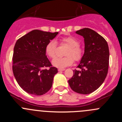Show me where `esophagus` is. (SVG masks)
I'll return each mask as SVG.
<instances>
[{"label":"esophagus","instance_id":"obj_1","mask_svg":"<svg viewBox=\"0 0 122 122\" xmlns=\"http://www.w3.org/2000/svg\"><path fill=\"white\" fill-rule=\"evenodd\" d=\"M65 70V69H64V68H59L58 69V71H63Z\"/></svg>","mask_w":122,"mask_h":122}]
</instances>
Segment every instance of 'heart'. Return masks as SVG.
<instances>
[{
  "mask_svg": "<svg viewBox=\"0 0 122 122\" xmlns=\"http://www.w3.org/2000/svg\"><path fill=\"white\" fill-rule=\"evenodd\" d=\"M80 42L76 38L73 36H67L60 40V45H67L68 48L65 52L66 56L63 57H56L52 63L56 67L63 68L70 66L74 63V60L78 62L82 59L84 56V50L80 46ZM57 43L56 41L51 40L45 47L46 54L49 57L54 58L56 55Z\"/></svg>",
  "mask_w": 122,
  "mask_h": 122,
  "instance_id": "heart-1",
  "label": "heart"
}]
</instances>
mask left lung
<instances>
[{"mask_svg":"<svg viewBox=\"0 0 122 122\" xmlns=\"http://www.w3.org/2000/svg\"><path fill=\"white\" fill-rule=\"evenodd\" d=\"M84 38V54L74 75L68 80L69 86L78 93L87 95L101 86L108 71L109 53L107 42L97 32L89 28L76 32Z\"/></svg>","mask_w":122,"mask_h":122,"instance_id":"1","label":"left lung"}]
</instances>
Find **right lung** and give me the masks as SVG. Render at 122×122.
Masks as SVG:
<instances>
[{
  "label": "right lung",
  "mask_w": 122,
  "mask_h": 122,
  "mask_svg": "<svg viewBox=\"0 0 122 122\" xmlns=\"http://www.w3.org/2000/svg\"><path fill=\"white\" fill-rule=\"evenodd\" d=\"M58 32L33 30L17 41L12 56V71L20 86L33 95L49 91L57 68L47 57L45 47Z\"/></svg>",
  "instance_id": "add662e5"
}]
</instances>
